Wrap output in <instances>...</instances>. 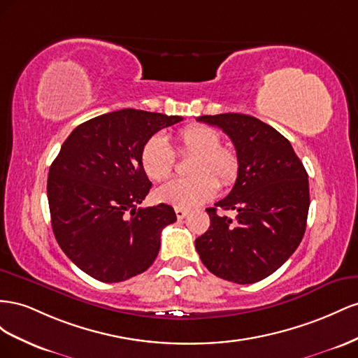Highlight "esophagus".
Listing matches in <instances>:
<instances>
[{
  "mask_svg": "<svg viewBox=\"0 0 358 358\" xmlns=\"http://www.w3.org/2000/svg\"><path fill=\"white\" fill-rule=\"evenodd\" d=\"M176 214H177V219L181 220V219H185L187 216V210H185V208H176Z\"/></svg>",
  "mask_w": 358,
  "mask_h": 358,
  "instance_id": "34e87169",
  "label": "esophagus"
}]
</instances>
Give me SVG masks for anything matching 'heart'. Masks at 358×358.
<instances>
[{"instance_id":"heart-1","label":"heart","mask_w":358,"mask_h":358,"mask_svg":"<svg viewBox=\"0 0 358 358\" xmlns=\"http://www.w3.org/2000/svg\"><path fill=\"white\" fill-rule=\"evenodd\" d=\"M176 141L181 152L195 155L190 165L189 178H177L157 189L156 198L177 208H193L210 201L217 193L220 180L222 186L236 182L240 172L237 152L222 145L217 130L207 126H189L180 130ZM176 165V155L168 141L160 136H151L141 150V166L147 177L163 181L171 177Z\"/></svg>"}]
</instances>
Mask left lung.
Instances as JSON below:
<instances>
[{
  "instance_id": "left-lung-1",
  "label": "left lung",
  "mask_w": 358,
  "mask_h": 358,
  "mask_svg": "<svg viewBox=\"0 0 358 358\" xmlns=\"http://www.w3.org/2000/svg\"><path fill=\"white\" fill-rule=\"evenodd\" d=\"M198 121L227 134L240 172L227 198L207 208L210 228L195 240L202 264L217 278L255 283L299 248L309 213V180L291 142L261 120L244 114L202 115ZM236 209L232 221L215 210Z\"/></svg>"
}]
</instances>
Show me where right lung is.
I'll return each instance as SVG.
<instances>
[{"mask_svg": "<svg viewBox=\"0 0 358 358\" xmlns=\"http://www.w3.org/2000/svg\"><path fill=\"white\" fill-rule=\"evenodd\" d=\"M180 121L121 109L79 124L61 145L48 177L50 222L59 248L91 278L122 282L155 262L162 229L177 216L166 203L138 208L151 187L141 150Z\"/></svg>", "mask_w": 358, "mask_h": 358, "instance_id": "right-lung-1", "label": "right lung"}]
</instances>
